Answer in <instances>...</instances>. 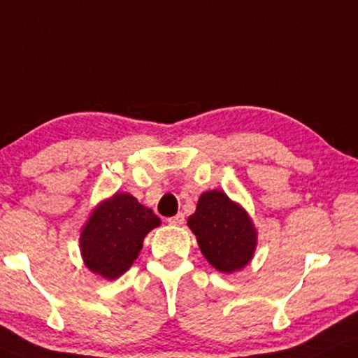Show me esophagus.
<instances>
[{"label":"esophagus","mask_w":358,"mask_h":358,"mask_svg":"<svg viewBox=\"0 0 358 358\" xmlns=\"http://www.w3.org/2000/svg\"><path fill=\"white\" fill-rule=\"evenodd\" d=\"M167 222H169L171 226H182V224H184V214H176L174 217L167 219Z\"/></svg>","instance_id":"obj_1"}]
</instances>
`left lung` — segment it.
<instances>
[{
	"instance_id": "left-lung-1",
	"label": "left lung",
	"mask_w": 358,
	"mask_h": 358,
	"mask_svg": "<svg viewBox=\"0 0 358 358\" xmlns=\"http://www.w3.org/2000/svg\"><path fill=\"white\" fill-rule=\"evenodd\" d=\"M201 252L220 272H236L249 264L255 250V229L241 206L224 192H204L187 219Z\"/></svg>"
}]
</instances>
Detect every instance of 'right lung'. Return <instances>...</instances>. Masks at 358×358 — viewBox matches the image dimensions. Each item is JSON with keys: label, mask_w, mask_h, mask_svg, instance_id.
Masks as SVG:
<instances>
[{"label": "right lung", "mask_w": 358, "mask_h": 358, "mask_svg": "<svg viewBox=\"0 0 358 358\" xmlns=\"http://www.w3.org/2000/svg\"><path fill=\"white\" fill-rule=\"evenodd\" d=\"M161 219L131 194H114L92 213L81 234L86 266L104 279H116L132 266L149 231Z\"/></svg>", "instance_id": "add662e5"}]
</instances>
